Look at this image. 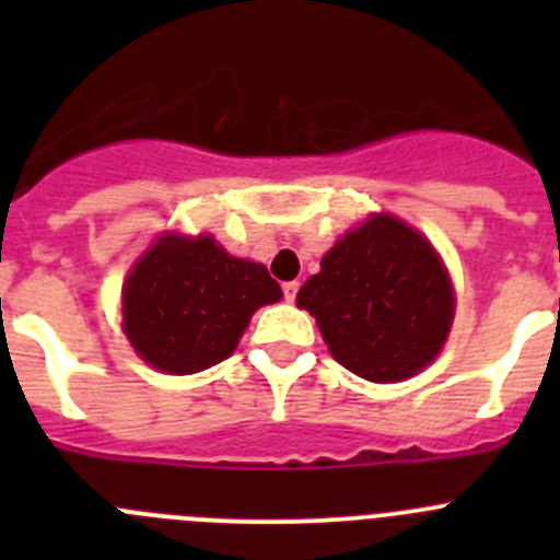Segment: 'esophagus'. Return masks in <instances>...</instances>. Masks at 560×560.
Instances as JSON below:
<instances>
[{"mask_svg":"<svg viewBox=\"0 0 560 560\" xmlns=\"http://www.w3.org/2000/svg\"><path fill=\"white\" fill-rule=\"evenodd\" d=\"M296 291H300V283H296V280H289V283H283V296L289 300V303H294V300H296Z\"/></svg>","mask_w":560,"mask_h":560,"instance_id":"obj_1","label":"esophagus"}]
</instances>
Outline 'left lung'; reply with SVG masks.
Returning <instances> with one entry per match:
<instances>
[{
	"label": "left lung",
	"mask_w": 560,
	"mask_h": 560,
	"mask_svg": "<svg viewBox=\"0 0 560 560\" xmlns=\"http://www.w3.org/2000/svg\"><path fill=\"white\" fill-rule=\"evenodd\" d=\"M296 305L341 368L393 384L432 364L454 319L448 271L427 237L378 212L339 237Z\"/></svg>",
	"instance_id": "8db88e82"
}]
</instances>
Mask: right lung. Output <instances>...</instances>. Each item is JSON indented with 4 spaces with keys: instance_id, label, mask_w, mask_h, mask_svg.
Returning <instances> with one entry per match:
<instances>
[{
    "instance_id": "add662e5",
    "label": "right lung",
    "mask_w": 560,
    "mask_h": 560,
    "mask_svg": "<svg viewBox=\"0 0 560 560\" xmlns=\"http://www.w3.org/2000/svg\"><path fill=\"white\" fill-rule=\"evenodd\" d=\"M280 296L264 264L232 257L212 235L167 232L128 271L122 330L151 368L201 373L237 348L260 305Z\"/></svg>"
}]
</instances>
